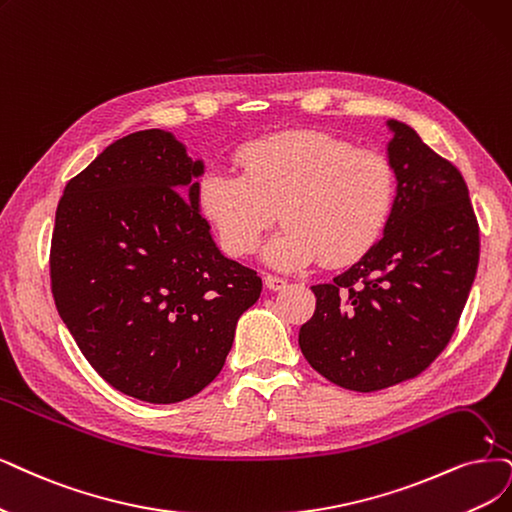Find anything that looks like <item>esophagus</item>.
Wrapping results in <instances>:
<instances>
[{"mask_svg": "<svg viewBox=\"0 0 512 512\" xmlns=\"http://www.w3.org/2000/svg\"><path fill=\"white\" fill-rule=\"evenodd\" d=\"M263 285H266V289H270V291H282L287 287V280L280 278V276L268 274L266 278H263Z\"/></svg>", "mask_w": 512, "mask_h": 512, "instance_id": "obj_1", "label": "esophagus"}]
</instances>
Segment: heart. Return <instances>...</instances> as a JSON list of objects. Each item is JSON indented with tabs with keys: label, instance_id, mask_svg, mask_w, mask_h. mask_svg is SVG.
<instances>
[{
	"label": "heart",
	"instance_id": "1",
	"mask_svg": "<svg viewBox=\"0 0 512 512\" xmlns=\"http://www.w3.org/2000/svg\"><path fill=\"white\" fill-rule=\"evenodd\" d=\"M240 173L211 170L198 183V206L223 251L246 257L276 223L268 263L295 270L323 259L348 266L382 238L396 204L392 162L318 130H285L244 143Z\"/></svg>",
	"mask_w": 512,
	"mask_h": 512
}]
</instances>
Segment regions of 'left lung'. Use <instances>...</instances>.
<instances>
[{
	"mask_svg": "<svg viewBox=\"0 0 512 512\" xmlns=\"http://www.w3.org/2000/svg\"><path fill=\"white\" fill-rule=\"evenodd\" d=\"M396 204L382 240L329 285L312 287L299 329L329 382L375 392L420 375L458 327L479 266V223L460 170L411 126L388 120Z\"/></svg>",
	"mask_w": 512,
	"mask_h": 512,
	"instance_id": "obj_1",
	"label": "left lung"
}]
</instances>
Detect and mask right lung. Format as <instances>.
<instances>
[{"label":"right lung","mask_w":512,"mask_h":512,"mask_svg":"<svg viewBox=\"0 0 512 512\" xmlns=\"http://www.w3.org/2000/svg\"><path fill=\"white\" fill-rule=\"evenodd\" d=\"M202 173L170 132L139 130L105 147L56 206V310L94 371L145 403L211 384L261 293L257 272L217 249Z\"/></svg>","instance_id":"1"}]
</instances>
